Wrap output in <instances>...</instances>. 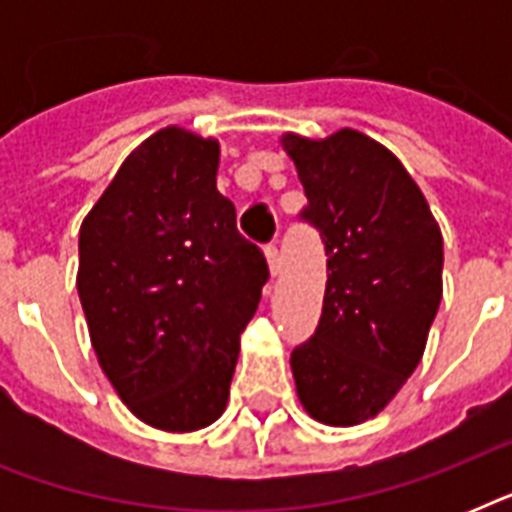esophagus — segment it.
Returning <instances> with one entry per match:
<instances>
[{
  "instance_id": "1",
  "label": "esophagus",
  "mask_w": 512,
  "mask_h": 512,
  "mask_svg": "<svg viewBox=\"0 0 512 512\" xmlns=\"http://www.w3.org/2000/svg\"><path fill=\"white\" fill-rule=\"evenodd\" d=\"M265 260H268V271H271V276L276 279L281 271V257H279V249H276V244L265 247Z\"/></svg>"
}]
</instances>
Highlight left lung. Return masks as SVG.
Here are the masks:
<instances>
[{
    "label": "left lung",
    "mask_w": 512,
    "mask_h": 512,
    "mask_svg": "<svg viewBox=\"0 0 512 512\" xmlns=\"http://www.w3.org/2000/svg\"><path fill=\"white\" fill-rule=\"evenodd\" d=\"M327 249L316 335L292 353L297 398L316 422L372 420L417 369L444 295V239L420 185L364 132H284Z\"/></svg>",
    "instance_id": "1"
}]
</instances>
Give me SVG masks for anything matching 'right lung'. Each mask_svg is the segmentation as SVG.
<instances>
[{
    "label": "right lung",
    "instance_id": "1",
    "mask_svg": "<svg viewBox=\"0 0 512 512\" xmlns=\"http://www.w3.org/2000/svg\"><path fill=\"white\" fill-rule=\"evenodd\" d=\"M217 167L215 138L170 124L124 159L79 228L92 350L127 409L164 433L225 412L239 335L268 281Z\"/></svg>",
    "mask_w": 512,
    "mask_h": 512
}]
</instances>
